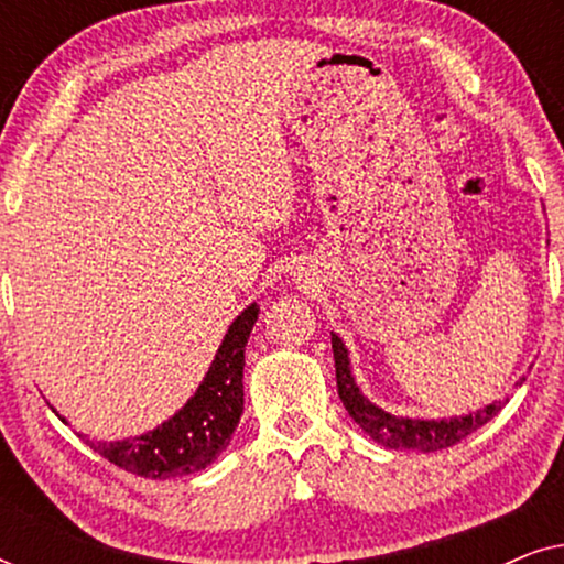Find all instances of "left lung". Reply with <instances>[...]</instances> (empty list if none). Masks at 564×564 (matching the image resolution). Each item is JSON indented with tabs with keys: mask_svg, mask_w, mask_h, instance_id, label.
I'll return each mask as SVG.
<instances>
[{
	"mask_svg": "<svg viewBox=\"0 0 564 564\" xmlns=\"http://www.w3.org/2000/svg\"><path fill=\"white\" fill-rule=\"evenodd\" d=\"M330 346H334L338 398H341L351 419L359 423V429L369 434V438H375L377 444L388 446V449L423 454L446 449V446H454L473 434V431L485 426L503 408V400H492L490 405H482L480 411L452 415V419H408V415H395L372 403L359 390L351 372L349 349H346L341 336L330 334Z\"/></svg>",
	"mask_w": 564,
	"mask_h": 564,
	"instance_id": "obj_1",
	"label": "left lung"
}]
</instances>
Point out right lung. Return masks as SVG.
Segmentation results:
<instances>
[{
    "label": "right lung",
    "mask_w": 564,
    "mask_h": 564,
    "mask_svg": "<svg viewBox=\"0 0 564 564\" xmlns=\"http://www.w3.org/2000/svg\"><path fill=\"white\" fill-rule=\"evenodd\" d=\"M257 318V303L236 315L195 395L169 421L120 442H91L84 434L79 436L107 462L151 480L192 475L213 465L220 452H226L243 413V351ZM53 413L66 421L56 408Z\"/></svg>",
    "instance_id": "1"
}]
</instances>
